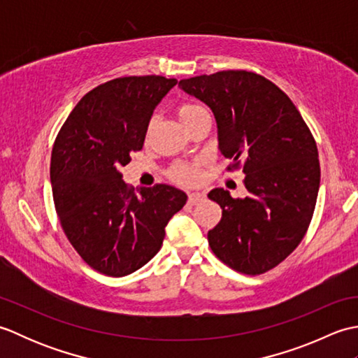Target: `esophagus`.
I'll return each mask as SVG.
<instances>
[{"label":"esophagus","mask_w":358,"mask_h":358,"mask_svg":"<svg viewBox=\"0 0 358 358\" xmlns=\"http://www.w3.org/2000/svg\"><path fill=\"white\" fill-rule=\"evenodd\" d=\"M203 200H204L203 192H191V194H189V199H187L189 204H196V203H200Z\"/></svg>","instance_id":"obj_1"}]
</instances>
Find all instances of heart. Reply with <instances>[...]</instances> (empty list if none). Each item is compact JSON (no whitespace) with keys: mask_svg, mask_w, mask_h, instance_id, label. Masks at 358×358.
<instances>
[{"mask_svg":"<svg viewBox=\"0 0 358 358\" xmlns=\"http://www.w3.org/2000/svg\"><path fill=\"white\" fill-rule=\"evenodd\" d=\"M201 109L203 108H200V106H195V104H183V106H180V109H178V118L181 120V123L185 124L195 115L196 112H200ZM172 175H173V178H177L180 181V183L192 185L200 180L201 172H200V167L196 164H178L173 169Z\"/></svg>","mask_w":358,"mask_h":358,"instance_id":"b5f03b06","label":"heart"}]
</instances>
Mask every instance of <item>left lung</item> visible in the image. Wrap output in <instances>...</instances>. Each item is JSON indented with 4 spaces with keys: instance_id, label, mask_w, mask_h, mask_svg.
Here are the masks:
<instances>
[{
    "instance_id": "left-lung-1",
    "label": "left lung",
    "mask_w": 358,
    "mask_h": 358,
    "mask_svg": "<svg viewBox=\"0 0 358 358\" xmlns=\"http://www.w3.org/2000/svg\"><path fill=\"white\" fill-rule=\"evenodd\" d=\"M208 104L217 121L218 150L243 163L248 196L208 194L223 209L208 232L209 246L229 268L257 275L299 246L313 218L320 163L313 134L283 90L262 75L223 71L180 81Z\"/></svg>"
}]
</instances>
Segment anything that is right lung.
<instances>
[{"label": "right lung", "instance_id": "right-lung-1", "mask_svg": "<svg viewBox=\"0 0 358 358\" xmlns=\"http://www.w3.org/2000/svg\"><path fill=\"white\" fill-rule=\"evenodd\" d=\"M175 85L158 75L104 83L81 98L53 144L50 183L59 223L83 260L106 275H129L146 264L187 201L169 185L136 194L120 172L143 149L152 113Z\"/></svg>", "mask_w": 358, "mask_h": 358}]
</instances>
